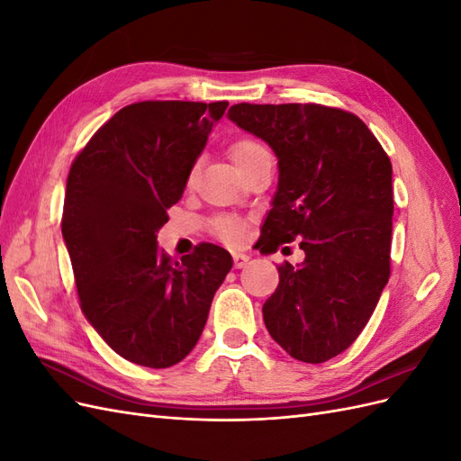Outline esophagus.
<instances>
[{
    "label": "esophagus",
    "instance_id": "esophagus-1",
    "mask_svg": "<svg viewBox=\"0 0 461 461\" xmlns=\"http://www.w3.org/2000/svg\"><path fill=\"white\" fill-rule=\"evenodd\" d=\"M232 259H234V267H236V269H242V267H246V263L249 261V256L240 254V252H234V254H232Z\"/></svg>",
    "mask_w": 461,
    "mask_h": 461
}]
</instances>
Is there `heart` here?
Here are the masks:
<instances>
[{"label": "heart", "instance_id": "b5f03b06", "mask_svg": "<svg viewBox=\"0 0 461 461\" xmlns=\"http://www.w3.org/2000/svg\"><path fill=\"white\" fill-rule=\"evenodd\" d=\"M229 156L232 165L236 167V171L244 169V167L252 165L263 158H269L267 149L263 148L261 142L254 140V138H242V140H236L230 149H229ZM215 232L221 236L222 240L227 242H239L242 239V222L234 221V219H219L215 221Z\"/></svg>", "mask_w": 461, "mask_h": 461}]
</instances>
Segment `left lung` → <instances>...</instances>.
I'll return each instance as SVG.
<instances>
[{"label":"left lung","instance_id":"1","mask_svg":"<svg viewBox=\"0 0 461 461\" xmlns=\"http://www.w3.org/2000/svg\"><path fill=\"white\" fill-rule=\"evenodd\" d=\"M229 119L278 159L263 244L300 239L305 254L278 267L265 327L292 357L323 364L359 337L388 283L393 165L367 124L342 109L239 104Z\"/></svg>","mask_w":461,"mask_h":461}]
</instances>
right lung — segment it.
I'll use <instances>...</instances> for the list:
<instances>
[{
  "mask_svg": "<svg viewBox=\"0 0 461 461\" xmlns=\"http://www.w3.org/2000/svg\"><path fill=\"white\" fill-rule=\"evenodd\" d=\"M229 102L122 107L71 165L61 232L80 308L111 350L136 366L171 367L202 337L232 258L215 244L171 259L158 246L167 209Z\"/></svg>",
  "mask_w": 461,
  "mask_h": 461,
  "instance_id": "add662e5",
  "label": "right lung"
}]
</instances>
